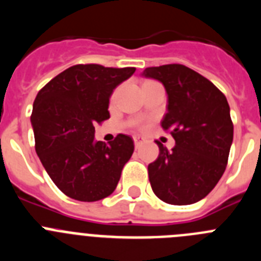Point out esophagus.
I'll return each instance as SVG.
<instances>
[{
	"label": "esophagus",
	"instance_id": "1",
	"mask_svg": "<svg viewBox=\"0 0 261 261\" xmlns=\"http://www.w3.org/2000/svg\"><path fill=\"white\" fill-rule=\"evenodd\" d=\"M133 141H135L136 149H138V147H140V146H141V145H142V142H144V140H142L141 137H138V136H135V137H133Z\"/></svg>",
	"mask_w": 261,
	"mask_h": 261
}]
</instances>
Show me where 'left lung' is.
Instances as JSON below:
<instances>
[{"label": "left lung", "instance_id": "left-lung-1", "mask_svg": "<svg viewBox=\"0 0 261 261\" xmlns=\"http://www.w3.org/2000/svg\"><path fill=\"white\" fill-rule=\"evenodd\" d=\"M142 75L162 82L168 96L162 128L175 140L171 150L159 141V155L147 166L158 199L167 204L200 201L225 172L234 125L226 96L211 81L180 64L146 68Z\"/></svg>", "mask_w": 261, "mask_h": 261}]
</instances>
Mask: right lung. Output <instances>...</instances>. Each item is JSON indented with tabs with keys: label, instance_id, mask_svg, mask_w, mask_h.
Segmentation results:
<instances>
[{
	"label": "right lung",
	"instance_id": "obj_1",
	"mask_svg": "<svg viewBox=\"0 0 261 261\" xmlns=\"http://www.w3.org/2000/svg\"><path fill=\"white\" fill-rule=\"evenodd\" d=\"M135 70L78 64L36 95L31 115L36 154L53 183L70 199L98 201L116 188L135 144L121 133L110 145L95 141L94 125L110 119L111 94Z\"/></svg>",
	"mask_w": 261,
	"mask_h": 261
}]
</instances>
